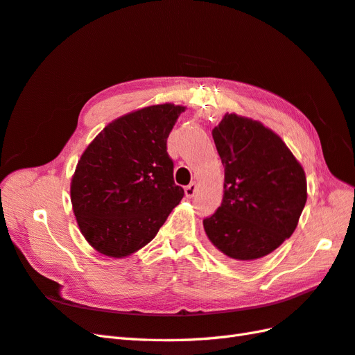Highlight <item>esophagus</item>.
I'll list each match as a JSON object with an SVG mask.
<instances>
[{"mask_svg": "<svg viewBox=\"0 0 355 355\" xmlns=\"http://www.w3.org/2000/svg\"><path fill=\"white\" fill-rule=\"evenodd\" d=\"M196 193H197V184H196V182H193V184H189V185L185 188V196H187L188 198L194 197Z\"/></svg>", "mask_w": 355, "mask_h": 355, "instance_id": "obj_1", "label": "esophagus"}]
</instances>
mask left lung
Masks as SVG:
<instances>
[{"label":"left lung","instance_id":"8db88e82","mask_svg":"<svg viewBox=\"0 0 355 355\" xmlns=\"http://www.w3.org/2000/svg\"><path fill=\"white\" fill-rule=\"evenodd\" d=\"M224 164V197L203 219L209 241L234 266L269 255L299 224L308 198L304 170L261 122L227 113L212 130Z\"/></svg>","mask_w":355,"mask_h":355}]
</instances>
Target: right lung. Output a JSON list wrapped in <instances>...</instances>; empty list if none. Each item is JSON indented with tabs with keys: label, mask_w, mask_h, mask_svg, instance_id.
Masks as SVG:
<instances>
[{
	"label": "right lung",
	"mask_w": 355,
	"mask_h": 355,
	"mask_svg": "<svg viewBox=\"0 0 355 355\" xmlns=\"http://www.w3.org/2000/svg\"><path fill=\"white\" fill-rule=\"evenodd\" d=\"M182 112L166 103L123 114L85 149L71 179V205L83 237L100 254L139 251L184 197L167 154Z\"/></svg>",
	"instance_id": "add662e5"
}]
</instances>
